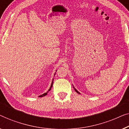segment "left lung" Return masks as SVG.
<instances>
[{
  "mask_svg": "<svg viewBox=\"0 0 129 129\" xmlns=\"http://www.w3.org/2000/svg\"><path fill=\"white\" fill-rule=\"evenodd\" d=\"M73 87H74V86H73ZM74 90H75V91H76V92H77V93H78L80 94V93H79V92L78 91V90H77V89H75V88H74Z\"/></svg>",
  "mask_w": 129,
  "mask_h": 129,
  "instance_id": "1",
  "label": "left lung"
}]
</instances>
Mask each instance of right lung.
<instances>
[{
    "mask_svg": "<svg viewBox=\"0 0 129 129\" xmlns=\"http://www.w3.org/2000/svg\"><path fill=\"white\" fill-rule=\"evenodd\" d=\"M55 74H54V75H55ZM53 81H54V79H52V83H51V86H50V89H48V91H47V92H46V93H44V94H43V95H40L39 97H43V96H46V95H47V93H48V92L50 91V90L51 89V88H52V84H53Z\"/></svg>",
    "mask_w": 129,
    "mask_h": 129,
    "instance_id": "add662e5",
    "label": "right lung"
}]
</instances>
